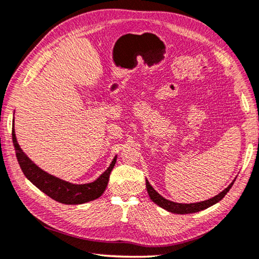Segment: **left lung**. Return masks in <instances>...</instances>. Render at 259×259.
<instances>
[{"label":"left lung","mask_w":259,"mask_h":259,"mask_svg":"<svg viewBox=\"0 0 259 259\" xmlns=\"http://www.w3.org/2000/svg\"><path fill=\"white\" fill-rule=\"evenodd\" d=\"M235 180L231 182L227 189L220 192L219 194H217L215 196L211 197V199H209V200L196 202V203H177V202L167 200V199H165V197L161 196L158 192L155 191L154 187L149 184V182L147 180H146V187H147V192H148L150 200L153 201L154 203H156L157 205L163 207V209H165L166 211L171 212V213L189 214V213H195V212L205 210V209H207V207L214 205L215 203H218V202L221 201L225 197V195L228 193V192H229L231 186L234 185Z\"/></svg>","instance_id":"1"}]
</instances>
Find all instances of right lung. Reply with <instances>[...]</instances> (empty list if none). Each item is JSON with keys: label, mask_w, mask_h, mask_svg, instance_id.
<instances>
[{"label": "right lung", "mask_w": 259, "mask_h": 259, "mask_svg": "<svg viewBox=\"0 0 259 259\" xmlns=\"http://www.w3.org/2000/svg\"><path fill=\"white\" fill-rule=\"evenodd\" d=\"M12 141L17 155L18 163L21 167L24 176L31 182V183L44 192L46 195L52 197L53 200L59 202L63 204H84L90 201L99 199L103 194V192L108 185L109 177L111 170L115 165L116 155L111 161L108 169L103 171L95 181L91 183L85 184H74L70 182L64 181L59 177H56L52 174L47 173L44 169L35 165L29 157L23 153V150L20 148L17 141L14 131V119H13V128H12Z\"/></svg>", "instance_id": "1"}]
</instances>
